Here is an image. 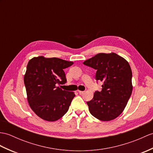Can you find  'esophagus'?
<instances>
[{
    "label": "esophagus",
    "instance_id": "34e87169",
    "mask_svg": "<svg viewBox=\"0 0 153 153\" xmlns=\"http://www.w3.org/2000/svg\"><path fill=\"white\" fill-rule=\"evenodd\" d=\"M79 93L81 95H83V94L85 93V91H79Z\"/></svg>",
    "mask_w": 153,
    "mask_h": 153
}]
</instances>
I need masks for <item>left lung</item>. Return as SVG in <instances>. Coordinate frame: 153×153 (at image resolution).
Wrapping results in <instances>:
<instances>
[{"mask_svg": "<svg viewBox=\"0 0 153 153\" xmlns=\"http://www.w3.org/2000/svg\"><path fill=\"white\" fill-rule=\"evenodd\" d=\"M97 70L96 80L103 82L87 102L91 115L102 121L117 118L125 109L132 94V70L126 60L115 53H98L83 62Z\"/></svg>", "mask_w": 153, "mask_h": 153, "instance_id": "obj_1", "label": "left lung"}]
</instances>
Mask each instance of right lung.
<instances>
[{"label":"right lung","instance_id":"obj_1","mask_svg":"<svg viewBox=\"0 0 153 153\" xmlns=\"http://www.w3.org/2000/svg\"><path fill=\"white\" fill-rule=\"evenodd\" d=\"M73 62L59 58L34 57L28 62L24 76L27 100L36 114L47 121H55L66 114L75 94L59 85L66 83L64 69Z\"/></svg>","mask_w":153,"mask_h":153}]
</instances>
